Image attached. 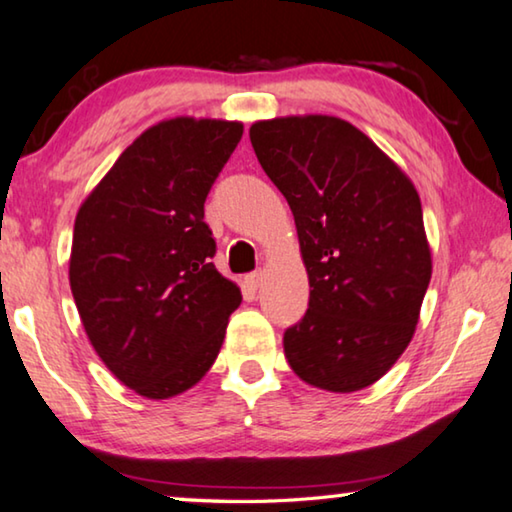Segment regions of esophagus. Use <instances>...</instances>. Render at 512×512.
Wrapping results in <instances>:
<instances>
[{
	"mask_svg": "<svg viewBox=\"0 0 512 512\" xmlns=\"http://www.w3.org/2000/svg\"><path fill=\"white\" fill-rule=\"evenodd\" d=\"M246 282L253 289H257L259 287V282H262V271H255V273H250V276L246 278Z\"/></svg>",
	"mask_w": 512,
	"mask_h": 512,
	"instance_id": "esophagus-1",
	"label": "esophagus"
}]
</instances>
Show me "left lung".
Here are the masks:
<instances>
[{
    "label": "left lung",
    "instance_id": "8db88e82",
    "mask_svg": "<svg viewBox=\"0 0 512 512\" xmlns=\"http://www.w3.org/2000/svg\"><path fill=\"white\" fill-rule=\"evenodd\" d=\"M250 142L294 213L312 287L282 338L287 363L310 386L361 391L414 338L432 276L421 197L345 119L255 121Z\"/></svg>",
    "mask_w": 512,
    "mask_h": 512
}]
</instances>
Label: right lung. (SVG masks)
I'll return each mask as SVG.
<instances>
[{
    "label": "right lung",
    "instance_id": "obj_1",
    "mask_svg": "<svg viewBox=\"0 0 512 512\" xmlns=\"http://www.w3.org/2000/svg\"><path fill=\"white\" fill-rule=\"evenodd\" d=\"M239 121L177 117L144 131L75 216L68 280L96 354L149 400L195 386L241 292L220 276L204 202Z\"/></svg>",
    "mask_w": 512,
    "mask_h": 512
}]
</instances>
